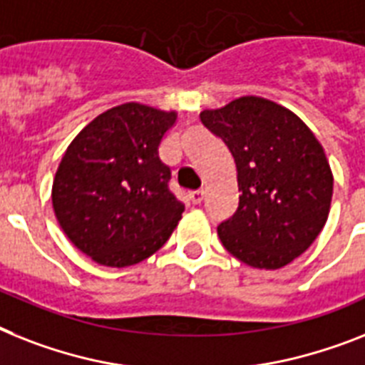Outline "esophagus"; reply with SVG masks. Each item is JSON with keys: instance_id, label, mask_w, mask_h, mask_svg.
<instances>
[{"instance_id": "1", "label": "esophagus", "mask_w": 365, "mask_h": 365, "mask_svg": "<svg viewBox=\"0 0 365 365\" xmlns=\"http://www.w3.org/2000/svg\"><path fill=\"white\" fill-rule=\"evenodd\" d=\"M188 200L194 205H200L203 201V192H200V190L197 192H188Z\"/></svg>"}]
</instances>
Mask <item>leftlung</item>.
Listing matches in <instances>:
<instances>
[{"instance_id": "left-lung-1", "label": "left lung", "mask_w": 365, "mask_h": 365, "mask_svg": "<svg viewBox=\"0 0 365 365\" xmlns=\"http://www.w3.org/2000/svg\"><path fill=\"white\" fill-rule=\"evenodd\" d=\"M200 117L237 165L239 209L218 225L220 240L248 267L282 269L327 224L334 175L323 145L297 113L263 96H239Z\"/></svg>"}]
</instances>
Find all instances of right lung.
<instances>
[{"label":"right lung","instance_id":"1","mask_svg":"<svg viewBox=\"0 0 365 365\" xmlns=\"http://www.w3.org/2000/svg\"><path fill=\"white\" fill-rule=\"evenodd\" d=\"M177 111L126 102L71 141L52 185L56 218L80 252L125 269L158 252L185 212L158 149Z\"/></svg>","mask_w":365,"mask_h":365}]
</instances>
